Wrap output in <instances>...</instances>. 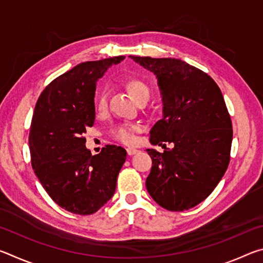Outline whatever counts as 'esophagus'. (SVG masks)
<instances>
[{
  "mask_svg": "<svg viewBox=\"0 0 263 263\" xmlns=\"http://www.w3.org/2000/svg\"><path fill=\"white\" fill-rule=\"evenodd\" d=\"M126 151H127L128 155H133V154H136L138 152V149L133 148V147H128V148H126Z\"/></svg>",
  "mask_w": 263,
  "mask_h": 263,
  "instance_id": "34e87169",
  "label": "esophagus"
}]
</instances>
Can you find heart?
Returning <instances> with one entry per match:
<instances>
[{
  "label": "heart",
  "mask_w": 263,
  "mask_h": 263,
  "mask_svg": "<svg viewBox=\"0 0 263 263\" xmlns=\"http://www.w3.org/2000/svg\"><path fill=\"white\" fill-rule=\"evenodd\" d=\"M127 90L130 91L131 96L136 102L141 99L148 100L149 94H151V89L148 87V84L145 83L144 81H141V80H131V81L127 83ZM106 108H108V95H106V92H103L102 96L100 97L99 110L101 112H104ZM140 130H141L140 125L122 124V125H119L115 128L114 136L116 139L124 142V144H133V142L136 141L135 133Z\"/></svg>",
  "instance_id": "1"
}]
</instances>
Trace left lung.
I'll use <instances>...</instances> for the list:
<instances>
[{"instance_id":"8db88e82","label":"left lung","mask_w":263,"mask_h":263,"mask_svg":"<svg viewBox=\"0 0 263 263\" xmlns=\"http://www.w3.org/2000/svg\"><path fill=\"white\" fill-rule=\"evenodd\" d=\"M130 58L155 75L163 102L149 141L164 151L146 149L153 163L146 188L160 206L189 210L212 193L229 166L233 131L224 97L206 73L185 61Z\"/></svg>"}]
</instances>
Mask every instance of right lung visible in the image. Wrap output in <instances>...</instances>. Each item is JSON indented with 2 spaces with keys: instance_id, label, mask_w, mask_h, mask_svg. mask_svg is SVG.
<instances>
[{
  "instance_id": "obj_1",
  "label": "right lung",
  "mask_w": 263,
  "mask_h": 263,
  "mask_svg": "<svg viewBox=\"0 0 263 263\" xmlns=\"http://www.w3.org/2000/svg\"><path fill=\"white\" fill-rule=\"evenodd\" d=\"M125 57L81 62L48 84L31 122V163L43 188L58 205L91 215L112 197L126 151L109 145L91 155L82 137L95 123L99 79Z\"/></svg>"
}]
</instances>
